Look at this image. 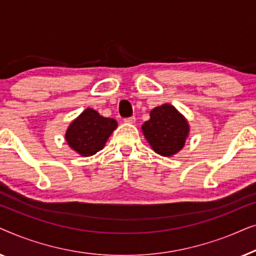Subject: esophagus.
Returning a JSON list of instances; mask_svg holds the SVG:
<instances>
[{
	"label": "esophagus",
	"mask_w": 256,
	"mask_h": 256,
	"mask_svg": "<svg viewBox=\"0 0 256 256\" xmlns=\"http://www.w3.org/2000/svg\"><path fill=\"white\" fill-rule=\"evenodd\" d=\"M135 120H136V118L135 116H130V118H124V122L126 124H135Z\"/></svg>",
	"instance_id": "1"
}]
</instances>
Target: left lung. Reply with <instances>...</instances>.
<instances>
[{"label": "left lung", "mask_w": 256, "mask_h": 256, "mask_svg": "<svg viewBox=\"0 0 256 256\" xmlns=\"http://www.w3.org/2000/svg\"><path fill=\"white\" fill-rule=\"evenodd\" d=\"M188 124L174 106L164 104L150 112L142 132L154 152L170 157L182 150L188 135Z\"/></svg>", "instance_id": "8db88e82"}]
</instances>
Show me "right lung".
Returning <instances> with one entry per match:
<instances>
[{
	"instance_id": "obj_1",
	"label": "right lung",
	"mask_w": 256,
	"mask_h": 256,
	"mask_svg": "<svg viewBox=\"0 0 256 256\" xmlns=\"http://www.w3.org/2000/svg\"><path fill=\"white\" fill-rule=\"evenodd\" d=\"M116 127L114 118H104L96 110L87 108L68 126L65 138L79 155L92 156L104 148Z\"/></svg>"
}]
</instances>
